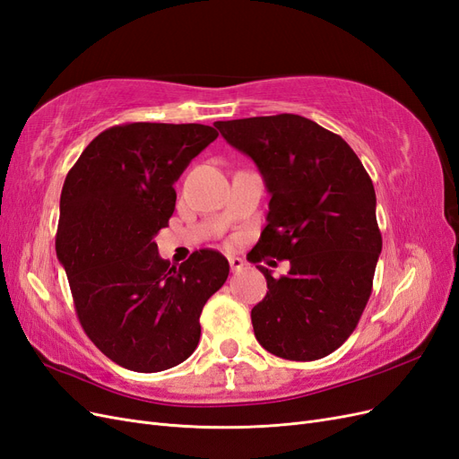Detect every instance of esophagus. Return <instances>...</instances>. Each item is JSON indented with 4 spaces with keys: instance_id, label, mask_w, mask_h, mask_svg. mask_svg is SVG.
<instances>
[{
    "instance_id": "34e87169",
    "label": "esophagus",
    "mask_w": 459,
    "mask_h": 459,
    "mask_svg": "<svg viewBox=\"0 0 459 459\" xmlns=\"http://www.w3.org/2000/svg\"><path fill=\"white\" fill-rule=\"evenodd\" d=\"M228 262H230L231 272H241L243 266H245L243 258H239V256H228Z\"/></svg>"
}]
</instances>
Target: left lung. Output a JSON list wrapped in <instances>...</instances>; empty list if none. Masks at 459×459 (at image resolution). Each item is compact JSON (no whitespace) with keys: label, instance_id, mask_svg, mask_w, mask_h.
<instances>
[{"label":"left lung","instance_id":"left-lung-1","mask_svg":"<svg viewBox=\"0 0 459 459\" xmlns=\"http://www.w3.org/2000/svg\"><path fill=\"white\" fill-rule=\"evenodd\" d=\"M214 126L251 157L270 191L268 226L247 258L289 260L285 275L251 312L268 352L312 362L352 335L381 255L375 189L341 135L299 115L218 120Z\"/></svg>","mask_w":459,"mask_h":459}]
</instances>
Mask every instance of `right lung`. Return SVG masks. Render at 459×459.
Listing matches in <instances>:
<instances>
[{"label":"right lung","instance_id":"right-lung-1","mask_svg":"<svg viewBox=\"0 0 459 459\" xmlns=\"http://www.w3.org/2000/svg\"><path fill=\"white\" fill-rule=\"evenodd\" d=\"M216 137L204 124H120L66 174L55 248L80 325L126 369L155 373L187 359L203 307L228 280L218 251L203 248L174 268L155 243L174 214V182Z\"/></svg>","mask_w":459,"mask_h":459}]
</instances>
